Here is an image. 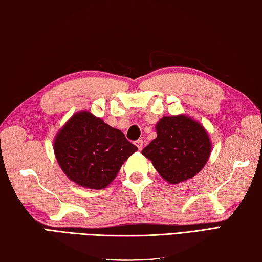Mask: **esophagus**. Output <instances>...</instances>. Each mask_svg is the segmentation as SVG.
Here are the masks:
<instances>
[{"mask_svg": "<svg viewBox=\"0 0 262 262\" xmlns=\"http://www.w3.org/2000/svg\"><path fill=\"white\" fill-rule=\"evenodd\" d=\"M135 145L138 147V149L141 150L142 149V146H144V141H142L141 139H138L137 141H135Z\"/></svg>", "mask_w": 262, "mask_h": 262, "instance_id": "esophagus-1", "label": "esophagus"}]
</instances>
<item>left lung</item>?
<instances>
[{
    "instance_id": "obj_1",
    "label": "left lung",
    "mask_w": 262,
    "mask_h": 262,
    "mask_svg": "<svg viewBox=\"0 0 262 262\" xmlns=\"http://www.w3.org/2000/svg\"><path fill=\"white\" fill-rule=\"evenodd\" d=\"M157 137L141 150L161 177L179 184L203 169L211 154L208 132L187 115L164 116L156 124Z\"/></svg>"
}]
</instances>
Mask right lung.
Returning a JSON list of instances; mask_svg holds the SVG:
<instances>
[{
  "label": "right lung",
  "instance_id": "obj_1",
  "mask_svg": "<svg viewBox=\"0 0 262 262\" xmlns=\"http://www.w3.org/2000/svg\"><path fill=\"white\" fill-rule=\"evenodd\" d=\"M58 164L72 181L85 188L102 189L138 148L121 130L90 112L74 114L54 138Z\"/></svg>",
  "mask_w": 262,
  "mask_h": 262
}]
</instances>
